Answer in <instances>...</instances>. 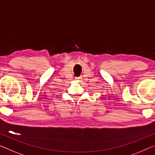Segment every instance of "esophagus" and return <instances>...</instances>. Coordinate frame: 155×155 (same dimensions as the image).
I'll use <instances>...</instances> for the list:
<instances>
[{
  "instance_id": "esophagus-1",
  "label": "esophagus",
  "mask_w": 155,
  "mask_h": 155,
  "mask_svg": "<svg viewBox=\"0 0 155 155\" xmlns=\"http://www.w3.org/2000/svg\"><path fill=\"white\" fill-rule=\"evenodd\" d=\"M75 79L76 80H78V81H81L82 79V78H81V77H77L75 78Z\"/></svg>"
}]
</instances>
